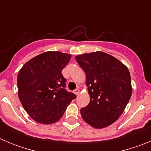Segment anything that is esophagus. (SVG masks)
<instances>
[{
  "mask_svg": "<svg viewBox=\"0 0 151 151\" xmlns=\"http://www.w3.org/2000/svg\"><path fill=\"white\" fill-rule=\"evenodd\" d=\"M74 93L76 94V95H78V94H79V89H76V90L74 91Z\"/></svg>",
  "mask_w": 151,
  "mask_h": 151,
  "instance_id": "obj_1",
  "label": "esophagus"
}]
</instances>
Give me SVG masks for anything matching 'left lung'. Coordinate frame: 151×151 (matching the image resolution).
<instances>
[{
    "mask_svg": "<svg viewBox=\"0 0 151 151\" xmlns=\"http://www.w3.org/2000/svg\"><path fill=\"white\" fill-rule=\"evenodd\" d=\"M86 74L90 102L80 110L85 122L102 129L116 121L132 96L129 69L122 62L101 51L76 57Z\"/></svg>",
    "mask_w": 151,
    "mask_h": 151,
    "instance_id": "8db88e82",
    "label": "left lung"
}]
</instances>
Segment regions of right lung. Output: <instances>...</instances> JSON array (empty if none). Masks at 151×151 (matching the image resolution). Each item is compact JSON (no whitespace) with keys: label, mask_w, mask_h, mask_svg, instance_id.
Masks as SVG:
<instances>
[{"label":"right lung","mask_w":151,"mask_h":151,"mask_svg":"<svg viewBox=\"0 0 151 151\" xmlns=\"http://www.w3.org/2000/svg\"><path fill=\"white\" fill-rule=\"evenodd\" d=\"M71 55L47 51L33 57L17 76L18 96L31 118L42 124H52L63 116L76 96L65 89L62 70Z\"/></svg>","instance_id":"right-lung-1"}]
</instances>
